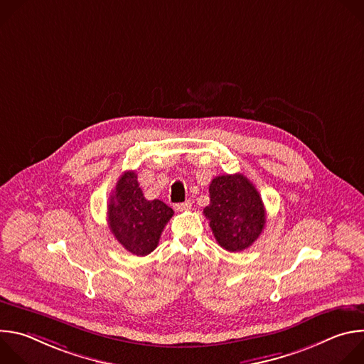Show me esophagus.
<instances>
[{
    "label": "esophagus",
    "mask_w": 364,
    "mask_h": 364,
    "mask_svg": "<svg viewBox=\"0 0 364 364\" xmlns=\"http://www.w3.org/2000/svg\"><path fill=\"white\" fill-rule=\"evenodd\" d=\"M174 207H176L177 212H187V210L190 209V207H191V201L187 200V201H184V203H177Z\"/></svg>",
    "instance_id": "1"
}]
</instances>
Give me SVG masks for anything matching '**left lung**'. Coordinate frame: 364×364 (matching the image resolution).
<instances>
[{
	"label": "left lung",
	"instance_id": "8db88e82",
	"mask_svg": "<svg viewBox=\"0 0 364 364\" xmlns=\"http://www.w3.org/2000/svg\"><path fill=\"white\" fill-rule=\"evenodd\" d=\"M210 204L204 207L218 243L229 252L252 246L262 233L267 213L261 196L243 174L215 177L209 186Z\"/></svg>",
	"mask_w": 364,
	"mask_h": 364
}]
</instances>
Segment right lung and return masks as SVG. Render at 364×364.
<instances>
[{"mask_svg": "<svg viewBox=\"0 0 364 364\" xmlns=\"http://www.w3.org/2000/svg\"><path fill=\"white\" fill-rule=\"evenodd\" d=\"M174 212L161 200H146L135 171L124 173L108 203V225L115 239L132 255L145 256L157 247Z\"/></svg>", "mask_w": 364, "mask_h": 364, "instance_id": "obj_1", "label": "right lung"}]
</instances>
